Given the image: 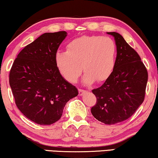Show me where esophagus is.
<instances>
[{"mask_svg":"<svg viewBox=\"0 0 158 158\" xmlns=\"http://www.w3.org/2000/svg\"><path fill=\"white\" fill-rule=\"evenodd\" d=\"M78 92H79V95L81 96L82 95H83L84 93L86 92V90H83V89H78Z\"/></svg>","mask_w":158,"mask_h":158,"instance_id":"obj_1","label":"esophagus"}]
</instances>
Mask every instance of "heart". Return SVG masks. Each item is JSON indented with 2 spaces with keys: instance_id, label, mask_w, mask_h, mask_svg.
Returning a JSON list of instances; mask_svg holds the SVG:
<instances>
[{
  "instance_id": "1",
  "label": "heart",
  "mask_w": 158,
  "mask_h": 158,
  "mask_svg": "<svg viewBox=\"0 0 158 158\" xmlns=\"http://www.w3.org/2000/svg\"><path fill=\"white\" fill-rule=\"evenodd\" d=\"M66 51H57L55 62L60 74L71 83L78 80L82 68L84 82H101L110 76L115 66L116 48L110 38L84 35L67 45Z\"/></svg>"
}]
</instances>
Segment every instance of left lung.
Returning <instances> with one entry per match:
<instances>
[{
  "instance_id": "1",
  "label": "left lung",
  "mask_w": 158,
  "mask_h": 158,
  "mask_svg": "<svg viewBox=\"0 0 158 158\" xmlns=\"http://www.w3.org/2000/svg\"><path fill=\"white\" fill-rule=\"evenodd\" d=\"M107 34L115 38L117 57L106 82L92 90L97 100L91 113L98 120L113 125L127 120L143 103L148 74L138 52L120 34Z\"/></svg>"
}]
</instances>
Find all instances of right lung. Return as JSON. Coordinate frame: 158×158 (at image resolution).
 <instances>
[{
    "instance_id": "obj_1",
    "label": "right lung",
    "mask_w": 158,
    "mask_h": 158,
    "mask_svg": "<svg viewBox=\"0 0 158 158\" xmlns=\"http://www.w3.org/2000/svg\"><path fill=\"white\" fill-rule=\"evenodd\" d=\"M66 35L65 31L41 35L19 52L10 70L9 83L16 106L38 125L60 120L67 102L78 95L55 62V54Z\"/></svg>"
}]
</instances>
